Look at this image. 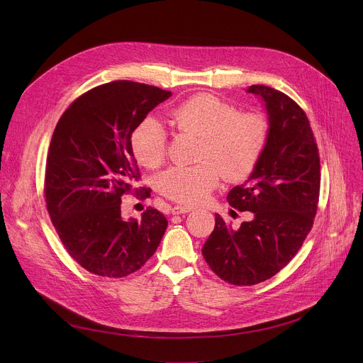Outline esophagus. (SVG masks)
I'll list each match as a JSON object with an SVG mask.
<instances>
[{
  "mask_svg": "<svg viewBox=\"0 0 363 363\" xmlns=\"http://www.w3.org/2000/svg\"><path fill=\"white\" fill-rule=\"evenodd\" d=\"M192 208H189V206H184V205H175L172 206V214L174 216H179V214H186L189 213Z\"/></svg>",
  "mask_w": 363,
  "mask_h": 363,
  "instance_id": "1",
  "label": "esophagus"
}]
</instances>
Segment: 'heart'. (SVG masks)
<instances>
[{"label":"heart","instance_id":"obj_1","mask_svg":"<svg viewBox=\"0 0 363 363\" xmlns=\"http://www.w3.org/2000/svg\"><path fill=\"white\" fill-rule=\"evenodd\" d=\"M181 133L201 138L196 165L172 167L158 178L160 192L177 202L195 205L217 188L221 177L237 182L248 178L270 139V121L263 112H240L214 94H196L172 112ZM132 150L140 165L160 167L168 152L165 128L153 118L132 132Z\"/></svg>","mask_w":363,"mask_h":363}]
</instances>
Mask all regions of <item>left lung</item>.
<instances>
[{
    "label": "left lung",
    "mask_w": 363,
    "mask_h": 363,
    "mask_svg": "<svg viewBox=\"0 0 363 363\" xmlns=\"http://www.w3.org/2000/svg\"><path fill=\"white\" fill-rule=\"evenodd\" d=\"M247 91L264 100L270 139L254 172L227 199L252 218L233 230L216 214L202 247L211 270L235 286L262 283L290 263L313 227L320 191L319 149L304 111L269 86L252 84Z\"/></svg>",
    "instance_id": "1"
}]
</instances>
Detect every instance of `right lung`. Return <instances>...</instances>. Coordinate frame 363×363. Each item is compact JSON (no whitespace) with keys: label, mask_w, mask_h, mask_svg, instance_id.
<instances>
[{"label":"right lung","mask_w":363,"mask_h":363,"mask_svg":"<svg viewBox=\"0 0 363 363\" xmlns=\"http://www.w3.org/2000/svg\"><path fill=\"white\" fill-rule=\"evenodd\" d=\"M168 97L160 87L116 80L83 93L57 122L45 162L47 211L70 257L93 274L138 272L165 234L162 213L149 206L140 221H125L121 203L140 178L132 132Z\"/></svg>","instance_id":"obj_1"}]
</instances>
